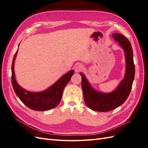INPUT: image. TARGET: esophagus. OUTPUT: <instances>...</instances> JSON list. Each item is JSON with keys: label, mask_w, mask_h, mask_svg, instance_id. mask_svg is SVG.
<instances>
[{"label": "esophagus", "mask_w": 148, "mask_h": 148, "mask_svg": "<svg viewBox=\"0 0 148 148\" xmlns=\"http://www.w3.org/2000/svg\"><path fill=\"white\" fill-rule=\"evenodd\" d=\"M83 69V66L81 64H77L75 66V70L76 72H79Z\"/></svg>", "instance_id": "obj_1"}]
</instances>
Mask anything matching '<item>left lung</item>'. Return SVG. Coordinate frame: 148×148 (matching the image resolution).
Here are the masks:
<instances>
[{
	"instance_id": "left-lung-1",
	"label": "left lung",
	"mask_w": 148,
	"mask_h": 148,
	"mask_svg": "<svg viewBox=\"0 0 148 148\" xmlns=\"http://www.w3.org/2000/svg\"><path fill=\"white\" fill-rule=\"evenodd\" d=\"M112 37L123 48L126 59V72L125 78L119 86L110 93L97 91L89 83L84 75L82 77V87L85 103L91 109L97 112H107L122 105L130 93L135 78V68L133 62V50L130 42L123 35L114 33Z\"/></svg>"
}]
</instances>
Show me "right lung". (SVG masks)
Wrapping results in <instances>:
<instances>
[{
	"label": "right lung",
	"mask_w": 148,
	"mask_h": 148,
	"mask_svg": "<svg viewBox=\"0 0 148 148\" xmlns=\"http://www.w3.org/2000/svg\"><path fill=\"white\" fill-rule=\"evenodd\" d=\"M16 53L17 51L13 57L12 65V83L16 96L25 105L34 110L45 111L57 107L61 101L64 88L75 73L74 70H70L64 75L45 91L39 92H29L20 86L15 79L13 66Z\"/></svg>",
	"instance_id": "1"
}]
</instances>
